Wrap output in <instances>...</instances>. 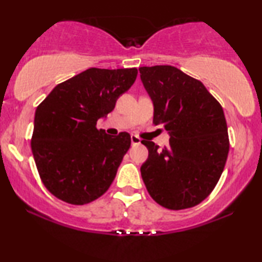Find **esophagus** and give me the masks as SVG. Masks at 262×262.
Masks as SVG:
<instances>
[{
	"label": "esophagus",
	"mask_w": 262,
	"mask_h": 262,
	"mask_svg": "<svg viewBox=\"0 0 262 262\" xmlns=\"http://www.w3.org/2000/svg\"><path fill=\"white\" fill-rule=\"evenodd\" d=\"M131 143H132V145H138V144H141V138H139L138 136L132 135V136H131Z\"/></svg>",
	"instance_id": "1"
}]
</instances>
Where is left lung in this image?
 <instances>
[{"label": "left lung", "instance_id": "left-lung-1", "mask_svg": "<svg viewBox=\"0 0 262 262\" xmlns=\"http://www.w3.org/2000/svg\"><path fill=\"white\" fill-rule=\"evenodd\" d=\"M139 73L154 103L152 123L170 136L163 149L142 141L149 151L142 179L161 206L189 209L209 196L223 173L230 146L223 108L202 82L178 68L142 67Z\"/></svg>", "mask_w": 262, "mask_h": 262}]
</instances>
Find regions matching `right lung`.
<instances>
[{
	"mask_svg": "<svg viewBox=\"0 0 262 262\" xmlns=\"http://www.w3.org/2000/svg\"><path fill=\"white\" fill-rule=\"evenodd\" d=\"M131 69L91 68L57 84L37 107L31 148L42 184L56 198L84 205L110 188L131 145L96 127L137 77Z\"/></svg>",
	"mask_w": 262,
	"mask_h": 262,
	"instance_id": "obj_1",
	"label": "right lung"
}]
</instances>
